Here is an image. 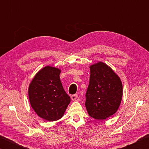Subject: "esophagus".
<instances>
[{"label": "esophagus", "mask_w": 149, "mask_h": 149, "mask_svg": "<svg viewBox=\"0 0 149 149\" xmlns=\"http://www.w3.org/2000/svg\"><path fill=\"white\" fill-rule=\"evenodd\" d=\"M77 97L78 95L77 94H74V95H72L71 96V99L72 100H76L77 99Z\"/></svg>", "instance_id": "1"}]
</instances>
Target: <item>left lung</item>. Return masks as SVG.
<instances>
[{
    "label": "left lung",
    "mask_w": 149,
    "mask_h": 149,
    "mask_svg": "<svg viewBox=\"0 0 149 149\" xmlns=\"http://www.w3.org/2000/svg\"><path fill=\"white\" fill-rule=\"evenodd\" d=\"M122 84L114 71L102 62L90 66L85 107L91 117L105 120L116 112L122 97Z\"/></svg>",
    "instance_id": "obj_1"
}]
</instances>
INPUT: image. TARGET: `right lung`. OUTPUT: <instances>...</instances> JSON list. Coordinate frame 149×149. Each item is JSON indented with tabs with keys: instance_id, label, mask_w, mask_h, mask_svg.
Returning a JSON list of instances; mask_svg holds the SVG:
<instances>
[{
	"instance_id": "1",
	"label": "right lung",
	"mask_w": 149,
	"mask_h": 149,
	"mask_svg": "<svg viewBox=\"0 0 149 149\" xmlns=\"http://www.w3.org/2000/svg\"><path fill=\"white\" fill-rule=\"evenodd\" d=\"M60 74V70L56 68L45 67L35 75L29 87L31 107L39 117L48 121L61 118L70 102Z\"/></svg>"
}]
</instances>
